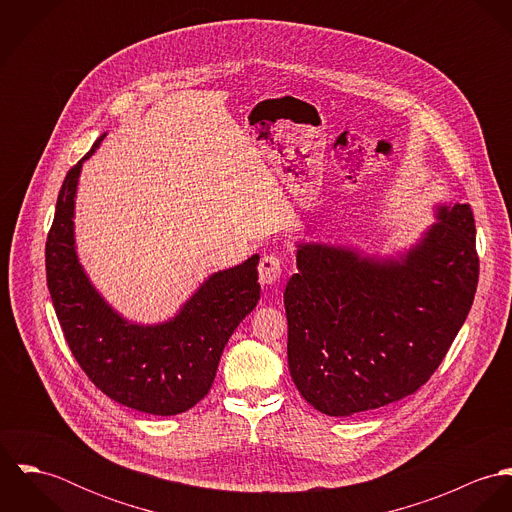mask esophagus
Segmentation results:
<instances>
[{
  "label": "esophagus",
  "instance_id": "esophagus-1",
  "mask_svg": "<svg viewBox=\"0 0 512 512\" xmlns=\"http://www.w3.org/2000/svg\"><path fill=\"white\" fill-rule=\"evenodd\" d=\"M282 270H284L282 258L276 256V254H266V256L260 260V268H258L260 282L266 284V286L278 284L280 278H282Z\"/></svg>",
  "mask_w": 512,
  "mask_h": 512
}]
</instances>
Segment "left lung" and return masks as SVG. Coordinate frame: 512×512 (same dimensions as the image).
<instances>
[{
	"mask_svg": "<svg viewBox=\"0 0 512 512\" xmlns=\"http://www.w3.org/2000/svg\"><path fill=\"white\" fill-rule=\"evenodd\" d=\"M438 219L400 260L297 244V274L284 293L288 365L315 410H376L436 372L479 280L471 207H439Z\"/></svg>",
	"mask_w": 512,
	"mask_h": 512,
	"instance_id": "1",
	"label": "left lung"
}]
</instances>
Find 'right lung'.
Segmentation results:
<instances>
[{
    "mask_svg": "<svg viewBox=\"0 0 512 512\" xmlns=\"http://www.w3.org/2000/svg\"><path fill=\"white\" fill-rule=\"evenodd\" d=\"M104 136L69 169L59 191L45 246L47 286L71 353L90 382L118 404L175 416L209 394L224 345L256 307L260 256L213 274L167 323L138 325L118 315L86 278L74 248L80 167Z\"/></svg>",
    "mask_w": 512,
    "mask_h": 512,
    "instance_id": "obj_1",
    "label": "right lung"
}]
</instances>
